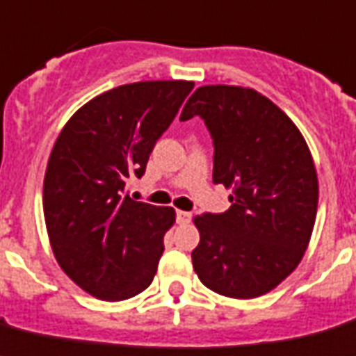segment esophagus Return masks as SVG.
<instances>
[{"mask_svg":"<svg viewBox=\"0 0 356 356\" xmlns=\"http://www.w3.org/2000/svg\"><path fill=\"white\" fill-rule=\"evenodd\" d=\"M191 218H193V214L187 211H176V221L180 225H187L191 221Z\"/></svg>","mask_w":356,"mask_h":356,"instance_id":"obj_1","label":"esophagus"}]
</instances>
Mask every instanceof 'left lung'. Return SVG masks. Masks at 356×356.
I'll return each mask as SVG.
<instances>
[{
    "label": "left lung",
    "instance_id": "8db88e82",
    "mask_svg": "<svg viewBox=\"0 0 356 356\" xmlns=\"http://www.w3.org/2000/svg\"><path fill=\"white\" fill-rule=\"evenodd\" d=\"M196 115L214 144L212 180L232 189V205L194 218V272L220 296H265L308 248L318 203L314 158L286 113L252 88H198L180 120Z\"/></svg>",
    "mask_w": 356,
    "mask_h": 356
}]
</instances>
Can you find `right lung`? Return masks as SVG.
<instances>
[{
  "instance_id": "add662e5",
  "label": "right lung",
  "mask_w": 356,
  "mask_h": 356,
  "mask_svg": "<svg viewBox=\"0 0 356 356\" xmlns=\"http://www.w3.org/2000/svg\"><path fill=\"white\" fill-rule=\"evenodd\" d=\"M193 81L113 88L77 109L48 158L42 209L63 272L90 296L124 300L151 284L172 227V207L135 202L156 140L171 126Z\"/></svg>"
}]
</instances>
